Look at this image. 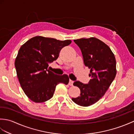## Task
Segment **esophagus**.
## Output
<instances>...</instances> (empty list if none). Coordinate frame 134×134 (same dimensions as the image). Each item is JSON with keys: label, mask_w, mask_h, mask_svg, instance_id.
I'll use <instances>...</instances> for the list:
<instances>
[{"label": "esophagus", "mask_w": 134, "mask_h": 134, "mask_svg": "<svg viewBox=\"0 0 134 134\" xmlns=\"http://www.w3.org/2000/svg\"><path fill=\"white\" fill-rule=\"evenodd\" d=\"M73 83H74V81H72V80H71V79H70L69 83V85H70V86H72Z\"/></svg>", "instance_id": "1"}]
</instances>
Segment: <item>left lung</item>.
<instances>
[{
  "instance_id": "8db88e82",
  "label": "left lung",
  "mask_w": 134,
  "mask_h": 134,
  "mask_svg": "<svg viewBox=\"0 0 134 134\" xmlns=\"http://www.w3.org/2000/svg\"><path fill=\"white\" fill-rule=\"evenodd\" d=\"M80 48L85 66L90 69L87 84L75 81L81 90L80 96L72 98L75 104L89 107L97 102L106 93L116 75L114 54L104 42L95 37L74 40Z\"/></svg>"
}]
</instances>
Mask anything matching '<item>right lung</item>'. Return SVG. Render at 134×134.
Here are the masks:
<instances>
[{
	"label": "right lung",
	"mask_w": 134,
	"mask_h": 134,
	"mask_svg": "<svg viewBox=\"0 0 134 134\" xmlns=\"http://www.w3.org/2000/svg\"><path fill=\"white\" fill-rule=\"evenodd\" d=\"M71 43L55 38L36 36L20 48L15 60L19 83L27 97L37 103L43 102L53 96L56 85H67V75H58L48 69L50 63L58 58L60 51Z\"/></svg>",
	"instance_id": "obj_1"
}]
</instances>
